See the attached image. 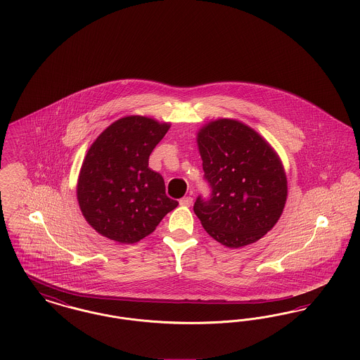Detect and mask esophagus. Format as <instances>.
I'll list each match as a JSON object with an SVG mask.
<instances>
[{"mask_svg":"<svg viewBox=\"0 0 360 360\" xmlns=\"http://www.w3.org/2000/svg\"><path fill=\"white\" fill-rule=\"evenodd\" d=\"M179 204L182 206H190L193 204V198H191V197H184V198L179 201Z\"/></svg>","mask_w":360,"mask_h":360,"instance_id":"esophagus-1","label":"esophagus"}]
</instances>
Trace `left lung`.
I'll use <instances>...</instances> for the list:
<instances>
[{"label": "left lung", "mask_w": 360, "mask_h": 360, "mask_svg": "<svg viewBox=\"0 0 360 360\" xmlns=\"http://www.w3.org/2000/svg\"><path fill=\"white\" fill-rule=\"evenodd\" d=\"M210 197L194 202L206 232L229 248L262 239L279 220L288 179L274 148L238 120L210 121L197 134Z\"/></svg>", "instance_id": "8db88e82"}]
</instances>
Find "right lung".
<instances>
[{
    "label": "right lung",
    "mask_w": 360,
    "mask_h": 360,
    "mask_svg": "<svg viewBox=\"0 0 360 360\" xmlns=\"http://www.w3.org/2000/svg\"><path fill=\"white\" fill-rule=\"evenodd\" d=\"M169 122L127 116L110 124L90 146L82 163L77 198L100 235L134 244L153 233L178 202L166 195L165 181L148 167Z\"/></svg>",
    "instance_id": "add662e5"
}]
</instances>
